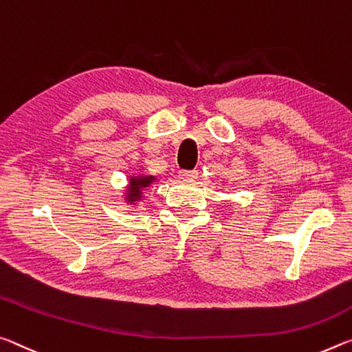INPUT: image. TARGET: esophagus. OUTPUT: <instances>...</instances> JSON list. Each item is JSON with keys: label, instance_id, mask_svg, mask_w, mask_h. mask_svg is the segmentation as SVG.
Segmentation results:
<instances>
[{"label": "esophagus", "instance_id": "1", "mask_svg": "<svg viewBox=\"0 0 352 352\" xmlns=\"http://www.w3.org/2000/svg\"><path fill=\"white\" fill-rule=\"evenodd\" d=\"M198 177V170H181L179 171V179L184 181H193Z\"/></svg>", "mask_w": 352, "mask_h": 352}]
</instances>
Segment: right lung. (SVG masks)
Returning a JSON list of instances; mask_svg holds the SVG:
<instances>
[{"label": "right lung", "mask_w": 352, "mask_h": 352, "mask_svg": "<svg viewBox=\"0 0 352 352\" xmlns=\"http://www.w3.org/2000/svg\"><path fill=\"white\" fill-rule=\"evenodd\" d=\"M154 176H134L129 179V187L128 192H126V199L128 203L135 204L137 201H140L143 190L149 187V184L154 182Z\"/></svg>", "instance_id": "right-lung-1"}]
</instances>
